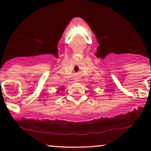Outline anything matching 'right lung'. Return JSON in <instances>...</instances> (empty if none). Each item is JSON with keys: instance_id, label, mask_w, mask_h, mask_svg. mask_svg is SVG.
<instances>
[{"instance_id": "1", "label": "right lung", "mask_w": 151, "mask_h": 151, "mask_svg": "<svg viewBox=\"0 0 151 151\" xmlns=\"http://www.w3.org/2000/svg\"><path fill=\"white\" fill-rule=\"evenodd\" d=\"M60 89V90H63V89H64V87L60 88V89ZM59 92H60V91H57V93H59Z\"/></svg>"}]
</instances>
